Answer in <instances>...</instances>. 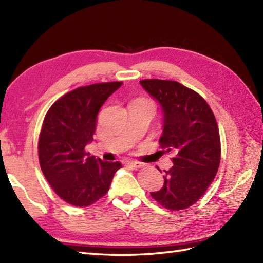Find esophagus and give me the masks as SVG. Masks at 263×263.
Wrapping results in <instances>:
<instances>
[{
	"mask_svg": "<svg viewBox=\"0 0 263 263\" xmlns=\"http://www.w3.org/2000/svg\"><path fill=\"white\" fill-rule=\"evenodd\" d=\"M124 164L130 167H133V168H140V167L143 166V164L138 160H126L124 161Z\"/></svg>",
	"mask_w": 263,
	"mask_h": 263,
	"instance_id": "obj_1",
	"label": "esophagus"
}]
</instances>
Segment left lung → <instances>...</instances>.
I'll use <instances>...</instances> for the list:
<instances>
[{"label": "left lung", "instance_id": "1", "mask_svg": "<svg viewBox=\"0 0 263 263\" xmlns=\"http://www.w3.org/2000/svg\"><path fill=\"white\" fill-rule=\"evenodd\" d=\"M140 83L163 111L160 147L176 153L172 168L165 171L163 187L150 194L166 209H186L204 194L219 167L216 117L198 92L181 83L159 79Z\"/></svg>", "mask_w": 263, "mask_h": 263}]
</instances>
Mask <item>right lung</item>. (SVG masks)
<instances>
[{
	"label": "right lung",
	"mask_w": 263,
	"mask_h": 263,
	"mask_svg": "<svg viewBox=\"0 0 263 263\" xmlns=\"http://www.w3.org/2000/svg\"><path fill=\"white\" fill-rule=\"evenodd\" d=\"M122 82L77 88L48 109L39 135L38 157L47 182L61 199L87 206L108 192L120 161H103L86 153L93 140L98 111Z\"/></svg>",
	"instance_id": "1"
}]
</instances>
